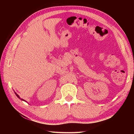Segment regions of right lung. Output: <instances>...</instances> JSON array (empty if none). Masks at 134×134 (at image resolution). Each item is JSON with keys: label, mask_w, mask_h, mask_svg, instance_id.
Segmentation results:
<instances>
[{"label": "right lung", "mask_w": 134, "mask_h": 134, "mask_svg": "<svg viewBox=\"0 0 134 134\" xmlns=\"http://www.w3.org/2000/svg\"><path fill=\"white\" fill-rule=\"evenodd\" d=\"M15 94L16 95V96L18 97V98H19V99H21L22 100H23V101H25V102H26L25 100H24V99H21V98H20V97H19V95H18L17 93H15Z\"/></svg>", "instance_id": "add662e5"}]
</instances>
